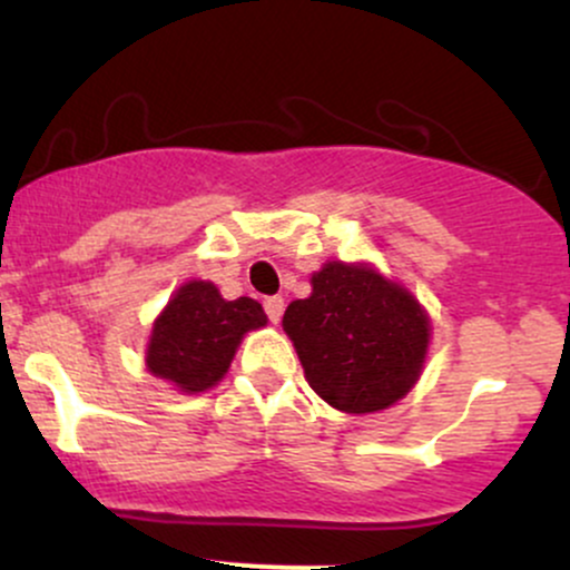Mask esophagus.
<instances>
[{
    "instance_id": "34e87169",
    "label": "esophagus",
    "mask_w": 570,
    "mask_h": 570,
    "mask_svg": "<svg viewBox=\"0 0 570 570\" xmlns=\"http://www.w3.org/2000/svg\"><path fill=\"white\" fill-rule=\"evenodd\" d=\"M265 313L273 324L281 322V313H284V297H267L265 299Z\"/></svg>"
}]
</instances>
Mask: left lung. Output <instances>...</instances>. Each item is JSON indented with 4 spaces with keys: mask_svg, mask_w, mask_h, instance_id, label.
<instances>
[{
    "mask_svg": "<svg viewBox=\"0 0 570 570\" xmlns=\"http://www.w3.org/2000/svg\"><path fill=\"white\" fill-rule=\"evenodd\" d=\"M311 284V297L284 313L311 389L353 415L396 404L426 362V311L370 265L326 263Z\"/></svg>",
    "mask_w": 570,
    "mask_h": 570,
    "instance_id": "obj_1",
    "label": "left lung"
}]
</instances>
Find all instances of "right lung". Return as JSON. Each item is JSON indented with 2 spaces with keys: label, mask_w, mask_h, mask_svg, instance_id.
<instances>
[{
  "label": "right lung",
  "mask_w": 570,
  "mask_h": 570,
  "mask_svg": "<svg viewBox=\"0 0 570 570\" xmlns=\"http://www.w3.org/2000/svg\"><path fill=\"white\" fill-rule=\"evenodd\" d=\"M265 324L257 299H225L212 281H187L155 318L147 370L185 394H200L225 377L246 332Z\"/></svg>",
  "instance_id": "add662e5"
}]
</instances>
